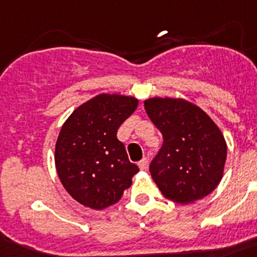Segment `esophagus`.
<instances>
[{
	"instance_id": "34e87169",
	"label": "esophagus",
	"mask_w": 257,
	"mask_h": 257,
	"mask_svg": "<svg viewBox=\"0 0 257 257\" xmlns=\"http://www.w3.org/2000/svg\"><path fill=\"white\" fill-rule=\"evenodd\" d=\"M139 168L141 169V170H145V169L148 168V158L144 157L141 161L139 162Z\"/></svg>"
}]
</instances>
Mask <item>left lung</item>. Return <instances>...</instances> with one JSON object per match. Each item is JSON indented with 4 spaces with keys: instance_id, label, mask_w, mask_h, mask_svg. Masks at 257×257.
<instances>
[{
    "instance_id": "1",
    "label": "left lung",
    "mask_w": 257,
    "mask_h": 257,
    "mask_svg": "<svg viewBox=\"0 0 257 257\" xmlns=\"http://www.w3.org/2000/svg\"><path fill=\"white\" fill-rule=\"evenodd\" d=\"M144 105L164 137L149 166L164 197L187 204L214 191L227 157L226 141L215 122L201 108L182 99L153 97Z\"/></svg>"
}]
</instances>
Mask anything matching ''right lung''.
Segmentation results:
<instances>
[{
  "mask_svg": "<svg viewBox=\"0 0 257 257\" xmlns=\"http://www.w3.org/2000/svg\"><path fill=\"white\" fill-rule=\"evenodd\" d=\"M131 96L101 93L72 112L60 129L55 166L60 182L75 201L103 210L120 201L139 172L129 161L117 129L136 110Z\"/></svg>",
  "mask_w": 257,
  "mask_h": 257,
  "instance_id": "add662e5",
  "label": "right lung"
}]
</instances>
